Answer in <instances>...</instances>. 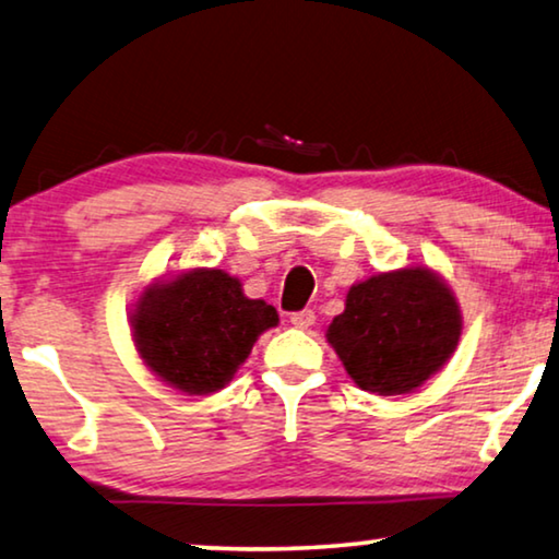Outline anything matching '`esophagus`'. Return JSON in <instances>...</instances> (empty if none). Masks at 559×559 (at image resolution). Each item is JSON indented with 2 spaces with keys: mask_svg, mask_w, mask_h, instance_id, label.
<instances>
[{
  "mask_svg": "<svg viewBox=\"0 0 559 559\" xmlns=\"http://www.w3.org/2000/svg\"><path fill=\"white\" fill-rule=\"evenodd\" d=\"M290 323H294L296 329H311L316 323V313L311 311V308H304V311L290 313Z\"/></svg>",
  "mask_w": 559,
  "mask_h": 559,
  "instance_id": "34e87169",
  "label": "esophagus"
}]
</instances>
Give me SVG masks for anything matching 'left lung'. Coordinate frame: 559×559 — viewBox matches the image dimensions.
I'll return each mask as SVG.
<instances>
[{
    "instance_id": "1",
    "label": "left lung",
    "mask_w": 559,
    "mask_h": 559,
    "mask_svg": "<svg viewBox=\"0 0 559 559\" xmlns=\"http://www.w3.org/2000/svg\"><path fill=\"white\" fill-rule=\"evenodd\" d=\"M460 308L444 283L424 269L379 273L348 290L329 341L348 377L371 394H406L452 356Z\"/></svg>"
}]
</instances>
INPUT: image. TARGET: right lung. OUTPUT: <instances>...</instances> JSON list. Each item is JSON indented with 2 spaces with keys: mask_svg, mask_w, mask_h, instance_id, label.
Returning a JSON list of instances; mask_svg holds the SVG:
<instances>
[{
  "mask_svg": "<svg viewBox=\"0 0 559 559\" xmlns=\"http://www.w3.org/2000/svg\"><path fill=\"white\" fill-rule=\"evenodd\" d=\"M276 323V308L246 298L240 281L215 269L150 288L132 316L143 361L188 394L226 386L255 338Z\"/></svg>",
  "mask_w": 559,
  "mask_h": 559,
  "instance_id": "right-lung-1",
  "label": "right lung"
}]
</instances>
